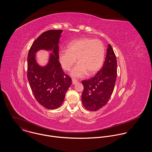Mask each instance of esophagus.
Instances as JSON below:
<instances>
[{
    "label": "esophagus",
    "instance_id": "obj_1",
    "mask_svg": "<svg viewBox=\"0 0 152 152\" xmlns=\"http://www.w3.org/2000/svg\"><path fill=\"white\" fill-rule=\"evenodd\" d=\"M72 84H75L77 83V81L75 79H72Z\"/></svg>",
    "mask_w": 152,
    "mask_h": 152
}]
</instances>
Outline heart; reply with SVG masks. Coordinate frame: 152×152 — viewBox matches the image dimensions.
Wrapping results in <instances>:
<instances>
[{"label":"heart","mask_w":152,"mask_h":152,"mask_svg":"<svg viewBox=\"0 0 152 152\" xmlns=\"http://www.w3.org/2000/svg\"><path fill=\"white\" fill-rule=\"evenodd\" d=\"M105 47L99 40L84 38L74 40L67 45V50H61L58 58L61 66L69 71L76 63L71 75L76 78L84 76L87 72L92 74L98 71L104 63Z\"/></svg>","instance_id":"1"}]
</instances>
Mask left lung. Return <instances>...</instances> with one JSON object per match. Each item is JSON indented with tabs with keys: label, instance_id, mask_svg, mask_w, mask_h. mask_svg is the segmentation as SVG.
Instances as JSON below:
<instances>
[{
	"label": "left lung",
	"instance_id": "obj_1",
	"mask_svg": "<svg viewBox=\"0 0 152 152\" xmlns=\"http://www.w3.org/2000/svg\"><path fill=\"white\" fill-rule=\"evenodd\" d=\"M116 77V58L109 44L102 68L93 78L82 81L84 91L81 99L84 107L88 110L96 111L105 106L113 91Z\"/></svg>",
	"mask_w": 152,
	"mask_h": 152
}]
</instances>
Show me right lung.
I'll use <instances>...</instances> for the list:
<instances>
[{"label":"right lung","mask_w":152,"mask_h":152,"mask_svg":"<svg viewBox=\"0 0 152 152\" xmlns=\"http://www.w3.org/2000/svg\"><path fill=\"white\" fill-rule=\"evenodd\" d=\"M61 30H50L42 33L32 44L27 57V78L33 94L44 108L54 109L63 104L65 94L72 84L58 60L59 40ZM40 50L52 51L45 66L37 61L36 53Z\"/></svg>","instance_id":"1"}]
</instances>
